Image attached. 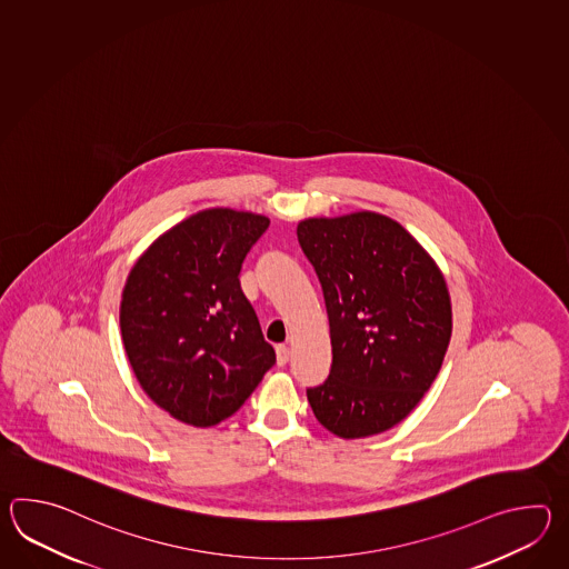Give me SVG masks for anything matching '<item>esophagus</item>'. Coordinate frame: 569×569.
I'll return each instance as SVG.
<instances>
[{"instance_id":"1","label":"esophagus","mask_w":569,"mask_h":569,"mask_svg":"<svg viewBox=\"0 0 569 569\" xmlns=\"http://www.w3.org/2000/svg\"><path fill=\"white\" fill-rule=\"evenodd\" d=\"M289 356L290 351L287 346H277V363H279V366H287V362H289Z\"/></svg>"}]
</instances>
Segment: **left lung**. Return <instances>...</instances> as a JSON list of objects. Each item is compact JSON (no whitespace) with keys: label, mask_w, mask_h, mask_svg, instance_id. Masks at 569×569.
Masks as SVG:
<instances>
[{"label":"left lung","mask_w":569,"mask_h":569,"mask_svg":"<svg viewBox=\"0 0 569 569\" xmlns=\"http://www.w3.org/2000/svg\"><path fill=\"white\" fill-rule=\"evenodd\" d=\"M302 254L321 282L331 370L307 388L317 421L343 439L400 423L433 385L451 338L448 284L395 219L360 211L305 219Z\"/></svg>","instance_id":"1"}]
</instances>
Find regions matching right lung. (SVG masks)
I'll return each mask as SVG.
<instances>
[{"mask_svg":"<svg viewBox=\"0 0 569 569\" xmlns=\"http://www.w3.org/2000/svg\"><path fill=\"white\" fill-rule=\"evenodd\" d=\"M268 226L264 216L207 209L160 236L128 277V360L146 395L182 423L228 419L277 362L240 284Z\"/></svg>","mask_w":569,"mask_h":569,"instance_id":"right-lung-1","label":"right lung"}]
</instances>
